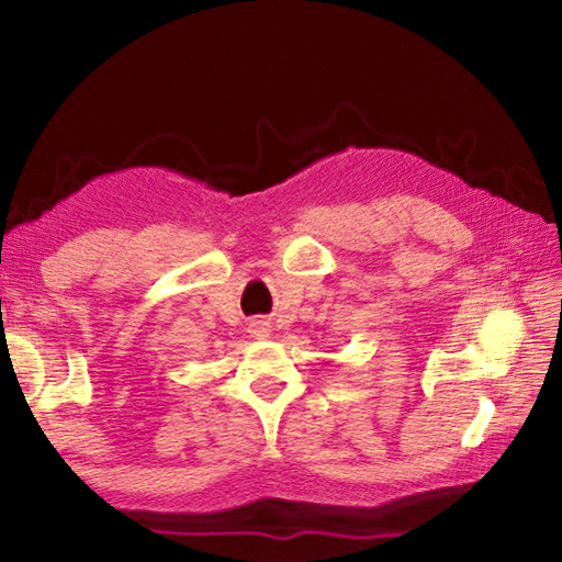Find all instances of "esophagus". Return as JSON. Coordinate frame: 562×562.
I'll list each match as a JSON object with an SVG mask.
<instances>
[{
    "label": "esophagus",
    "instance_id": "obj_1",
    "mask_svg": "<svg viewBox=\"0 0 562 562\" xmlns=\"http://www.w3.org/2000/svg\"><path fill=\"white\" fill-rule=\"evenodd\" d=\"M248 333L254 338H268L270 336V326L266 324V321H254V324L248 326Z\"/></svg>",
    "mask_w": 562,
    "mask_h": 562
}]
</instances>
